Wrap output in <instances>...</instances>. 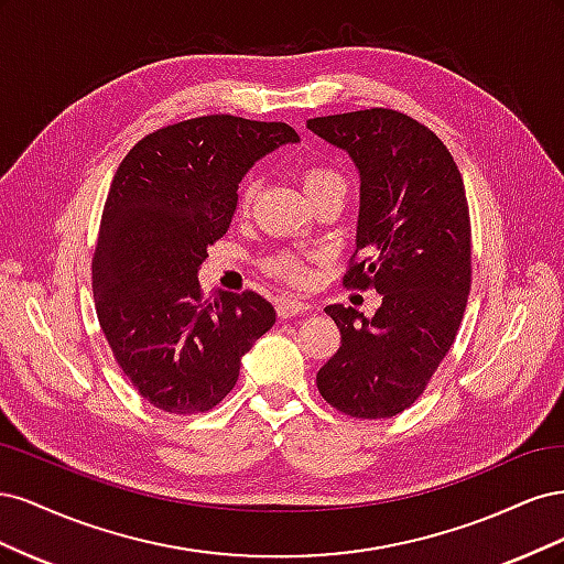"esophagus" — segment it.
<instances>
[{"mask_svg":"<svg viewBox=\"0 0 564 564\" xmlns=\"http://www.w3.org/2000/svg\"><path fill=\"white\" fill-rule=\"evenodd\" d=\"M311 311H313L311 303H305V301L294 299V296H282V299L278 301V315H280L282 319L296 317V315H305V313H311Z\"/></svg>","mask_w":564,"mask_h":564,"instance_id":"34e87169","label":"esophagus"}]
</instances>
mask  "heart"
Instances as JSON below:
<instances>
[{"instance_id": "1", "label": "heart", "mask_w": 564, "mask_h": 564, "mask_svg": "<svg viewBox=\"0 0 564 564\" xmlns=\"http://www.w3.org/2000/svg\"><path fill=\"white\" fill-rule=\"evenodd\" d=\"M303 191L308 195V199L322 195V193H344L348 191V181L346 176L338 172L336 166L332 164H311L305 169L303 176ZM253 197V183H247L245 191H242V207H249V202ZM268 270L275 272V275L289 280V282H305L308 280V265H305V259L299 253H280L275 259L268 261Z\"/></svg>"}]
</instances>
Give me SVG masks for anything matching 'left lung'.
<instances>
[{"label":"left lung","instance_id":"left-lung-1","mask_svg":"<svg viewBox=\"0 0 564 564\" xmlns=\"http://www.w3.org/2000/svg\"><path fill=\"white\" fill-rule=\"evenodd\" d=\"M308 129L360 169L357 249L344 286L383 296L371 319L340 303L324 308L340 346L317 371V388L340 414L390 419L423 395L466 313L473 268L464 178L447 145L398 110L315 117Z\"/></svg>","mask_w":564,"mask_h":564}]
</instances>
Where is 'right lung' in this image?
Listing matches in <instances>:
<instances>
[{
    "label": "right lung",
    "mask_w": 564,
    "mask_h": 564,
    "mask_svg": "<svg viewBox=\"0 0 564 564\" xmlns=\"http://www.w3.org/2000/svg\"><path fill=\"white\" fill-rule=\"evenodd\" d=\"M296 141L284 122L207 115L148 133L117 166L91 263L96 315L129 383L166 414L214 409L275 324L256 292L204 296L197 270L232 224L242 176Z\"/></svg>",
    "instance_id": "1"
}]
</instances>
